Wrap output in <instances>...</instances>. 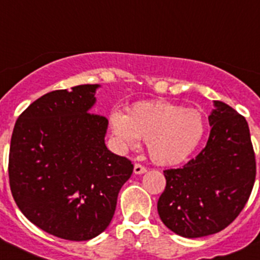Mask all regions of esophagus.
Instances as JSON below:
<instances>
[{
  "instance_id": "esophagus-1",
  "label": "esophagus",
  "mask_w": 260,
  "mask_h": 260,
  "mask_svg": "<svg viewBox=\"0 0 260 260\" xmlns=\"http://www.w3.org/2000/svg\"><path fill=\"white\" fill-rule=\"evenodd\" d=\"M147 172V168L143 167L142 164H135L134 165V173L135 174H143Z\"/></svg>"
}]
</instances>
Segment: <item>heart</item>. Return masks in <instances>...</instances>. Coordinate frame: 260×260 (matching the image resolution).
Listing matches in <instances>:
<instances>
[{
    "label": "heart",
    "instance_id": "obj_1",
    "mask_svg": "<svg viewBox=\"0 0 260 260\" xmlns=\"http://www.w3.org/2000/svg\"><path fill=\"white\" fill-rule=\"evenodd\" d=\"M109 122L119 146L134 148L144 139L151 158L160 165L185 161L198 148L206 133L201 112L168 102L137 103L127 116L114 110Z\"/></svg>",
    "mask_w": 260,
    "mask_h": 260
}]
</instances>
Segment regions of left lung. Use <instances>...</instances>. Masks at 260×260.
<instances>
[{
  "label": "left lung",
  "instance_id": "8db88e82",
  "mask_svg": "<svg viewBox=\"0 0 260 260\" xmlns=\"http://www.w3.org/2000/svg\"><path fill=\"white\" fill-rule=\"evenodd\" d=\"M213 105L207 144L182 168L164 171L167 186L157 202L165 226L186 238L226 228L243 210L255 182L246 119L225 103Z\"/></svg>",
  "mask_w": 260,
  "mask_h": 260
}]
</instances>
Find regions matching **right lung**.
I'll use <instances>...</instances> for the list:
<instances>
[{
  "label": "right lung",
  "instance_id": "obj_1",
  "mask_svg": "<svg viewBox=\"0 0 260 260\" xmlns=\"http://www.w3.org/2000/svg\"><path fill=\"white\" fill-rule=\"evenodd\" d=\"M99 84L45 93L11 135L9 181L27 219L47 233L87 241L104 232L134 165L105 146L108 119L91 113Z\"/></svg>",
  "mask_w": 260,
  "mask_h": 260
}]
</instances>
